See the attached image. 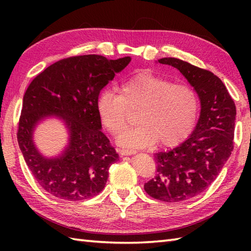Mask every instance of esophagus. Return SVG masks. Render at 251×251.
Returning <instances> with one entry per match:
<instances>
[{"label":"esophagus","instance_id":"1","mask_svg":"<svg viewBox=\"0 0 251 251\" xmlns=\"http://www.w3.org/2000/svg\"><path fill=\"white\" fill-rule=\"evenodd\" d=\"M121 155H132V154H136L135 150H127V149H122L120 150Z\"/></svg>","mask_w":251,"mask_h":251}]
</instances>
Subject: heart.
I'll return each instance as SVG.
<instances>
[{
	"label": "heart",
	"instance_id": "1",
	"mask_svg": "<svg viewBox=\"0 0 251 251\" xmlns=\"http://www.w3.org/2000/svg\"><path fill=\"white\" fill-rule=\"evenodd\" d=\"M117 93L102 90L96 100L100 123L112 135L126 128L130 111L139 110L140 125L116 138L123 148H145L158 141L173 147L193 131L200 112V99L189 85L143 71L123 81Z\"/></svg>",
	"mask_w": 251,
	"mask_h": 251
}]
</instances>
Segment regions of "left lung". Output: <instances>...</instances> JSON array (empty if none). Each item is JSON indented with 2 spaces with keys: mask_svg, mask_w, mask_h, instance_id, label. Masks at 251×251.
I'll list each match as a JSON object with an SVG mask.
<instances>
[{
  "mask_svg": "<svg viewBox=\"0 0 251 251\" xmlns=\"http://www.w3.org/2000/svg\"><path fill=\"white\" fill-rule=\"evenodd\" d=\"M183 74L201 100L195 129L172 150L154 154L156 175L145 184L153 199L178 202L195 197L209 186L233 151L236 106L226 85L214 73L177 58H162Z\"/></svg>",
  "mask_w": 251,
  "mask_h": 251,
  "instance_id": "left-lung-1",
  "label": "left lung"
}]
</instances>
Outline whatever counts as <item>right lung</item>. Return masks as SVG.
I'll return each instance as SVG.
<instances>
[{"label": "right lung", "instance_id": "right-lung-1", "mask_svg": "<svg viewBox=\"0 0 251 251\" xmlns=\"http://www.w3.org/2000/svg\"><path fill=\"white\" fill-rule=\"evenodd\" d=\"M130 60H109L99 55L65 58L46 68L26 88L17 139L32 175L47 193L65 201H83L103 190L119 154L100 130L96 100ZM52 115L66 124L69 145L61 156L47 159L31 138L38 122Z\"/></svg>", "mask_w": 251, "mask_h": 251}]
</instances>
